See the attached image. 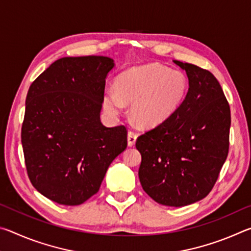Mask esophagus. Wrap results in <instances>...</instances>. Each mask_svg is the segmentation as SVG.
<instances>
[{"label":"esophagus","instance_id":"obj_1","mask_svg":"<svg viewBox=\"0 0 251 251\" xmlns=\"http://www.w3.org/2000/svg\"><path fill=\"white\" fill-rule=\"evenodd\" d=\"M136 139H137V134L133 130L128 131V135H127V142H128V146H134L136 143Z\"/></svg>","mask_w":251,"mask_h":251}]
</instances>
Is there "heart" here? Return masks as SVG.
I'll return each instance as SVG.
<instances>
[{
    "instance_id": "obj_1",
    "label": "heart",
    "mask_w": 251,
    "mask_h": 251,
    "mask_svg": "<svg viewBox=\"0 0 251 251\" xmlns=\"http://www.w3.org/2000/svg\"><path fill=\"white\" fill-rule=\"evenodd\" d=\"M117 91L108 90L104 105L109 112L118 113L131 104L130 114L142 127H156L166 122L184 103L188 79L179 71L150 64L134 67L121 74Z\"/></svg>"
}]
</instances>
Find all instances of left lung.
I'll return each instance as SVG.
<instances>
[{
    "mask_svg": "<svg viewBox=\"0 0 251 251\" xmlns=\"http://www.w3.org/2000/svg\"><path fill=\"white\" fill-rule=\"evenodd\" d=\"M186 71L189 88L168 120L136 141L142 155L138 177L156 202L182 207L205 198L228 156L230 107L209 71L174 61Z\"/></svg>",
    "mask_w": 251,
    "mask_h": 251,
    "instance_id": "left-lung-1",
    "label": "left lung"
}]
</instances>
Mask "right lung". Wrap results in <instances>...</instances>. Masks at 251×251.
Returning <instances> with one entry per match:
<instances>
[{
	"label": "right lung",
	"mask_w": 251,
	"mask_h": 251,
	"mask_svg": "<svg viewBox=\"0 0 251 251\" xmlns=\"http://www.w3.org/2000/svg\"><path fill=\"white\" fill-rule=\"evenodd\" d=\"M113 66L105 56L63 57L28 88L21 131L27 176L59 205L77 206L95 195L127 147L126 126L106 127L100 120Z\"/></svg>",
	"instance_id": "obj_1"
}]
</instances>
